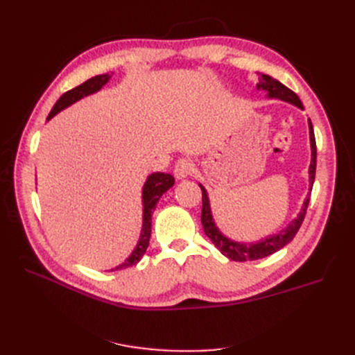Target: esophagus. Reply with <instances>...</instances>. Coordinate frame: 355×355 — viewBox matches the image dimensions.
<instances>
[{
    "label": "esophagus",
    "instance_id": "1",
    "mask_svg": "<svg viewBox=\"0 0 355 355\" xmlns=\"http://www.w3.org/2000/svg\"><path fill=\"white\" fill-rule=\"evenodd\" d=\"M192 171H194V164H192L191 159H187V158H180L175 166V176L178 179L188 178Z\"/></svg>",
    "mask_w": 355,
    "mask_h": 355
}]
</instances>
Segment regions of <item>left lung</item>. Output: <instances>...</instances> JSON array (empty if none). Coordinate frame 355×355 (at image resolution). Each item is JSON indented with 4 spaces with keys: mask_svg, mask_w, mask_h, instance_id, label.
I'll list each match as a JSON object with an SVG mask.
<instances>
[{
    "mask_svg": "<svg viewBox=\"0 0 355 355\" xmlns=\"http://www.w3.org/2000/svg\"><path fill=\"white\" fill-rule=\"evenodd\" d=\"M259 75V80H257L256 84V90H262L266 93L268 99H278L287 102L290 105L296 106V108L304 111V105L300 102V99L290 89H287L284 84H282L278 80L272 78L271 75L257 72ZM308 128H309V145H311V164L308 168V180H309V188H308V194L306 198L300 207V211L297 213V216L290 220L286 228L277 231L275 234L268 235V237L254 241V243H244V241H235L230 239L228 235H225L219 228L216 222H214L213 213H211V206H210V198L207 194V189L204 188L198 182V185L202 191V210H201V223L204 232H206L207 237L211 240V243L218 247L219 252L227 256L231 261H237V262H244V261H256V259H262V257L270 256L275 252H278L286 244L293 240L296 232L299 231L300 225L304 222L306 207L309 204V196L311 191H313V184L315 179V164H317V146H315V136H314V128L313 123L308 118Z\"/></svg>",
    "mask_w": 355,
    "mask_h": 355,
    "instance_id": "8db88e82",
    "label": "left lung"
}]
</instances>
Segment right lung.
Wrapping results in <instances>:
<instances>
[{
  "mask_svg": "<svg viewBox=\"0 0 355 355\" xmlns=\"http://www.w3.org/2000/svg\"><path fill=\"white\" fill-rule=\"evenodd\" d=\"M111 77H112L111 73L96 75V77L80 84L78 87L63 93L59 98V101L55 103V106L51 108V111L47 116V121H50L51 118L58 115L60 111L69 108V106L73 105L75 102H78L84 98H87V96L102 90L105 85L108 84ZM173 185H175V178L168 173L155 171V173L148 175L145 184L142 187V230H141V235H139V240H137V244L133 249V252L125 257L124 262H121L115 268H111V271L125 270V268L133 266L142 259L144 254L146 253L148 245H149V239H151V222H153V213L157 207V202L161 198V196H163L164 192H167Z\"/></svg>",
  "mask_w": 355,
  "mask_h": 355,
  "instance_id": "1",
  "label": "right lung"
}]
</instances>
